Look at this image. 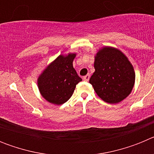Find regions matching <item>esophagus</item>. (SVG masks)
I'll return each instance as SVG.
<instances>
[{
    "mask_svg": "<svg viewBox=\"0 0 154 154\" xmlns=\"http://www.w3.org/2000/svg\"><path fill=\"white\" fill-rule=\"evenodd\" d=\"M89 78H90V75H89V74H88V75H86L84 76L83 80L85 82H88L89 80Z\"/></svg>",
    "mask_w": 154,
    "mask_h": 154,
    "instance_id": "obj_1",
    "label": "esophagus"
}]
</instances>
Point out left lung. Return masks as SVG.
Wrapping results in <instances>:
<instances>
[{
	"label": "left lung",
	"instance_id": "left-lung-1",
	"mask_svg": "<svg viewBox=\"0 0 154 154\" xmlns=\"http://www.w3.org/2000/svg\"><path fill=\"white\" fill-rule=\"evenodd\" d=\"M94 68L89 83L103 101L119 103L131 93L135 71L123 51L111 46L99 48L95 55Z\"/></svg>",
	"mask_w": 154,
	"mask_h": 154
}]
</instances>
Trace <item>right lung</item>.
Wrapping results in <instances>:
<instances>
[{
	"instance_id": "obj_1",
	"label": "right lung",
	"mask_w": 154,
	"mask_h": 154,
	"mask_svg": "<svg viewBox=\"0 0 154 154\" xmlns=\"http://www.w3.org/2000/svg\"><path fill=\"white\" fill-rule=\"evenodd\" d=\"M76 53L59 55L43 69L37 79L40 94L46 101L62 105L72 96L76 85L82 81L73 68Z\"/></svg>"
}]
</instances>
